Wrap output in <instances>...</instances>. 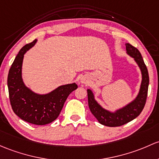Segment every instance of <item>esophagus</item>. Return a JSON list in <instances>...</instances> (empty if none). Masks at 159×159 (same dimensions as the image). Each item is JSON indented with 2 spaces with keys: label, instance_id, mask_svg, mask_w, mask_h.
I'll return each instance as SVG.
<instances>
[{
  "label": "esophagus",
  "instance_id": "1",
  "mask_svg": "<svg viewBox=\"0 0 159 159\" xmlns=\"http://www.w3.org/2000/svg\"><path fill=\"white\" fill-rule=\"evenodd\" d=\"M81 83H83V84H86V83H88V81H87V80L85 79H81Z\"/></svg>",
  "mask_w": 159,
  "mask_h": 159
}]
</instances>
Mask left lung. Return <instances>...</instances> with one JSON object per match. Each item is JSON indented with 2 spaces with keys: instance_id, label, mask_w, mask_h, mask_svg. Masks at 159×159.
Wrapping results in <instances>:
<instances>
[{
  "instance_id": "1",
  "label": "left lung",
  "mask_w": 159,
  "mask_h": 159,
  "mask_svg": "<svg viewBox=\"0 0 159 159\" xmlns=\"http://www.w3.org/2000/svg\"><path fill=\"white\" fill-rule=\"evenodd\" d=\"M126 49L127 54L134 58L136 62L138 64L143 76L139 92L136 99L124 107L116 110L114 113H111L101 107V105L95 101L92 91L88 89V106L90 110L101 124L110 127L123 126L136 118L144 108L148 94L149 77L148 69L143 61L141 53L136 47L129 43H126Z\"/></svg>"
}]
</instances>
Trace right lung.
Here are the masks:
<instances>
[{
    "label": "right lung",
    "mask_w": 159,
    "mask_h": 159,
    "mask_svg": "<svg viewBox=\"0 0 159 159\" xmlns=\"http://www.w3.org/2000/svg\"><path fill=\"white\" fill-rule=\"evenodd\" d=\"M36 39L20 50L9 70L7 86L11 105L20 119L35 125H46L59 115L67 98L78 88L75 83L59 86L47 94H37L25 86L22 79L24 54L33 47Z\"/></svg>",
    "instance_id": "add662e5"
}]
</instances>
